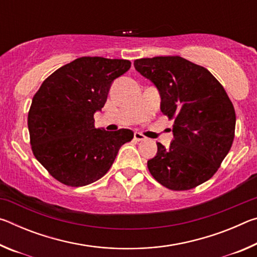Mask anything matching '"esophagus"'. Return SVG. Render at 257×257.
I'll return each instance as SVG.
<instances>
[{
    "instance_id": "obj_1",
    "label": "esophagus",
    "mask_w": 257,
    "mask_h": 257,
    "mask_svg": "<svg viewBox=\"0 0 257 257\" xmlns=\"http://www.w3.org/2000/svg\"><path fill=\"white\" fill-rule=\"evenodd\" d=\"M134 139L136 142H142V141H145L146 137L144 136V135H142L141 133H135L134 134Z\"/></svg>"
}]
</instances>
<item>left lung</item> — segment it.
Masks as SVG:
<instances>
[{"label": "left lung", "instance_id": "obj_1", "mask_svg": "<svg viewBox=\"0 0 257 257\" xmlns=\"http://www.w3.org/2000/svg\"><path fill=\"white\" fill-rule=\"evenodd\" d=\"M135 69L159 89L161 111L175 120L170 147L158 143L151 175L171 190H188L214 176L231 149L236 113L216 78L180 56L138 59Z\"/></svg>", "mask_w": 257, "mask_h": 257}]
</instances>
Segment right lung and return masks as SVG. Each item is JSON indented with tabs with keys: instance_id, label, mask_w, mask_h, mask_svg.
I'll list each match as a JSON object with an SVG mask.
<instances>
[{
	"instance_id": "obj_1",
	"label": "right lung",
	"mask_w": 257,
	"mask_h": 257,
	"mask_svg": "<svg viewBox=\"0 0 257 257\" xmlns=\"http://www.w3.org/2000/svg\"><path fill=\"white\" fill-rule=\"evenodd\" d=\"M130 67L129 60L82 56L47 77L34 95L28 112L32 151L61 184L81 187L101 179L120 147L134 138L129 129L94 125L113 80Z\"/></svg>"
}]
</instances>
